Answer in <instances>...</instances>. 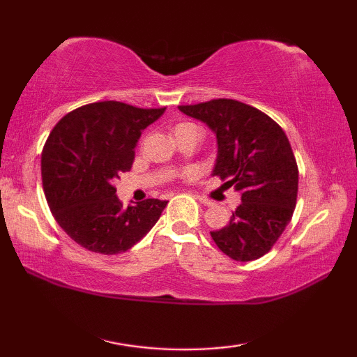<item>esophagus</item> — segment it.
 I'll list each match as a JSON object with an SVG mask.
<instances>
[{
	"mask_svg": "<svg viewBox=\"0 0 357 357\" xmlns=\"http://www.w3.org/2000/svg\"><path fill=\"white\" fill-rule=\"evenodd\" d=\"M198 200H200V203H203L204 206H213L214 204V202H211V200H208V198H204V197H197Z\"/></svg>",
	"mask_w": 357,
	"mask_h": 357,
	"instance_id": "obj_1",
	"label": "esophagus"
}]
</instances>
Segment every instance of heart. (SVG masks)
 Masks as SVG:
<instances>
[{
  "mask_svg": "<svg viewBox=\"0 0 357 357\" xmlns=\"http://www.w3.org/2000/svg\"><path fill=\"white\" fill-rule=\"evenodd\" d=\"M189 126H193V124H190V123H181V124L176 126V128H174V132L179 130V129H183V128H189Z\"/></svg>",
  "mask_w": 357,
  "mask_h": 357,
  "instance_id": "1",
  "label": "heart"
}]
</instances>
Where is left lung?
<instances>
[{"label": "left lung", "instance_id": "1", "mask_svg": "<svg viewBox=\"0 0 357 357\" xmlns=\"http://www.w3.org/2000/svg\"><path fill=\"white\" fill-rule=\"evenodd\" d=\"M215 132L213 176L228 179L243 203L227 227L211 231L217 247L236 261H253L273 249L291 220L299 172L285 132L258 108L233 99L179 105Z\"/></svg>", "mask_w": 357, "mask_h": 357}]
</instances>
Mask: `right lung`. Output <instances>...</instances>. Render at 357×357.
<instances>
[{"mask_svg":"<svg viewBox=\"0 0 357 357\" xmlns=\"http://www.w3.org/2000/svg\"><path fill=\"white\" fill-rule=\"evenodd\" d=\"M165 108L94 102L66 114L48 135L40 159L47 203L59 227L84 249L126 252L159 220L168 202L148 198L123 208L114 179L130 170L142 132Z\"/></svg>","mask_w":357,"mask_h":357,"instance_id":"1","label":"right lung"}]
</instances>
